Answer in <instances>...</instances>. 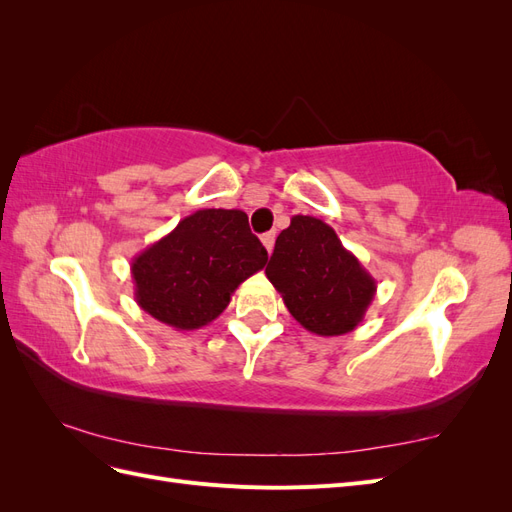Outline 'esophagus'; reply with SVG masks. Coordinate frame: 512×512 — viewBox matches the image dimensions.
Returning a JSON list of instances; mask_svg holds the SVG:
<instances>
[{"label": "esophagus", "mask_w": 512, "mask_h": 512, "mask_svg": "<svg viewBox=\"0 0 512 512\" xmlns=\"http://www.w3.org/2000/svg\"><path fill=\"white\" fill-rule=\"evenodd\" d=\"M262 245H265V250L271 254L275 245V232H265V235H262Z\"/></svg>", "instance_id": "34e87169"}]
</instances>
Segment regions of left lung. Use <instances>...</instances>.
Returning <instances> with one entry per match:
<instances>
[{
	"label": "left lung",
	"mask_w": 512,
	"mask_h": 512,
	"mask_svg": "<svg viewBox=\"0 0 512 512\" xmlns=\"http://www.w3.org/2000/svg\"><path fill=\"white\" fill-rule=\"evenodd\" d=\"M265 273L292 318L320 337L359 327L378 288L337 232L312 215H292Z\"/></svg>",
	"instance_id": "8db88e82"
}]
</instances>
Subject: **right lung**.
Here are the masks:
<instances>
[{"label":"right lung","instance_id":"obj_1","mask_svg":"<svg viewBox=\"0 0 512 512\" xmlns=\"http://www.w3.org/2000/svg\"><path fill=\"white\" fill-rule=\"evenodd\" d=\"M267 260L243 211L200 209L132 260L134 297L166 327L196 331L218 318Z\"/></svg>","mask_w":512,"mask_h":512}]
</instances>
